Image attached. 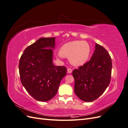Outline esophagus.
Listing matches in <instances>:
<instances>
[{
    "instance_id": "1",
    "label": "esophagus",
    "mask_w": 128,
    "mask_h": 128,
    "mask_svg": "<svg viewBox=\"0 0 128 128\" xmlns=\"http://www.w3.org/2000/svg\"><path fill=\"white\" fill-rule=\"evenodd\" d=\"M67 71H68V72H69V73H72V69H70V68H68V69H67Z\"/></svg>"
}]
</instances>
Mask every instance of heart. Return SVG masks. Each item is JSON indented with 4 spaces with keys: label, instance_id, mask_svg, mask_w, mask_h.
<instances>
[{
    "label": "heart",
    "instance_id": "heart-1",
    "mask_svg": "<svg viewBox=\"0 0 128 128\" xmlns=\"http://www.w3.org/2000/svg\"><path fill=\"white\" fill-rule=\"evenodd\" d=\"M90 51V45L86 42L75 40L64 44L58 55L60 58H69V61L72 65L80 66L88 61Z\"/></svg>",
    "mask_w": 128,
    "mask_h": 128
}]
</instances>
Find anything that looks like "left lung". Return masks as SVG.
<instances>
[{
  "label": "left lung",
  "mask_w": 128,
  "mask_h": 128,
  "mask_svg": "<svg viewBox=\"0 0 128 128\" xmlns=\"http://www.w3.org/2000/svg\"><path fill=\"white\" fill-rule=\"evenodd\" d=\"M111 58L107 50L96 43L90 60L72 72L76 95L86 102L99 98L109 86L112 73Z\"/></svg>",
  "instance_id": "8db88e82"
}]
</instances>
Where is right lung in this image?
Returning a JSON list of instances; mask_svg holds the SVG:
<instances>
[{
    "label": "right lung",
    "mask_w": 128,
    "mask_h": 128,
    "mask_svg": "<svg viewBox=\"0 0 128 128\" xmlns=\"http://www.w3.org/2000/svg\"><path fill=\"white\" fill-rule=\"evenodd\" d=\"M55 40V37L40 38L24 50L19 61L23 86L38 101L52 99L67 74L66 67L56 66L53 63Z\"/></svg>",
    "instance_id": "obj_1"
}]
</instances>
